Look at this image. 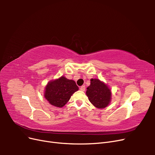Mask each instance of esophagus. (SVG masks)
<instances>
[{
    "instance_id": "1",
    "label": "esophagus",
    "mask_w": 155,
    "mask_h": 155,
    "mask_svg": "<svg viewBox=\"0 0 155 155\" xmlns=\"http://www.w3.org/2000/svg\"><path fill=\"white\" fill-rule=\"evenodd\" d=\"M80 90H81V91H85V87L84 86V85L81 86V87H80Z\"/></svg>"
}]
</instances>
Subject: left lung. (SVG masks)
<instances>
[{
  "label": "left lung",
  "instance_id": "left-lung-1",
  "mask_svg": "<svg viewBox=\"0 0 155 155\" xmlns=\"http://www.w3.org/2000/svg\"><path fill=\"white\" fill-rule=\"evenodd\" d=\"M87 96L91 104L98 109H104L109 104L111 98L110 88L97 79H91L87 87Z\"/></svg>",
  "mask_w": 155,
  "mask_h": 155
}]
</instances>
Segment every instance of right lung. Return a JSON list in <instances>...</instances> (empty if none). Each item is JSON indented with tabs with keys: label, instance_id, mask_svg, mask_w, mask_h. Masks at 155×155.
I'll return each instance as SVG.
<instances>
[{
	"label": "right lung",
	"instance_id": "1",
	"mask_svg": "<svg viewBox=\"0 0 155 155\" xmlns=\"http://www.w3.org/2000/svg\"><path fill=\"white\" fill-rule=\"evenodd\" d=\"M78 89L74 81L62 76L47 84L45 87V97L51 105L62 107L67 104L71 96Z\"/></svg>",
	"mask_w": 155,
	"mask_h": 155
}]
</instances>
